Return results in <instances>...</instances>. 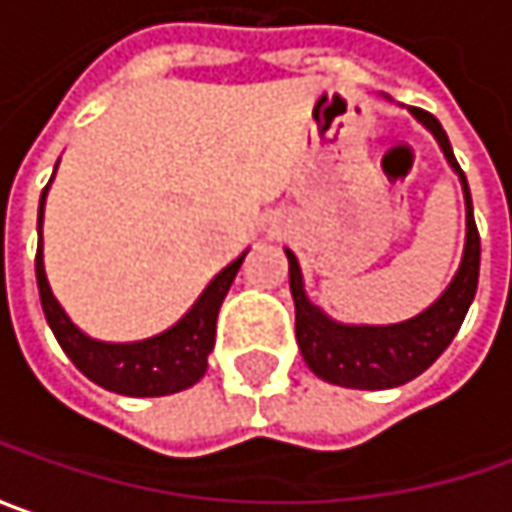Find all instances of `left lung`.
<instances>
[{
    "mask_svg": "<svg viewBox=\"0 0 512 512\" xmlns=\"http://www.w3.org/2000/svg\"><path fill=\"white\" fill-rule=\"evenodd\" d=\"M427 125L441 145L444 157L456 168L467 200V243L456 278L433 306L412 321L392 326H344L329 321L318 306H312L303 292L300 266L292 252L289 257V289L295 298V338L306 367L329 384L352 389H389L401 387L421 375L435 358L450 346L461 329V321L476 298L478 263H481V237L473 217V200L467 189V177L456 163L447 131L424 108H410Z\"/></svg>",
    "mask_w": 512,
    "mask_h": 512,
    "instance_id": "1",
    "label": "left lung"
}]
</instances>
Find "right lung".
<instances>
[{"instance_id":"obj_1","label":"right lung","mask_w":512,"mask_h":512,"mask_svg":"<svg viewBox=\"0 0 512 512\" xmlns=\"http://www.w3.org/2000/svg\"><path fill=\"white\" fill-rule=\"evenodd\" d=\"M45 191L39 197V246H36V286H39V300L45 321L56 335L62 352L74 361V367L91 378L94 384L120 392V395H134V398H154V395H171L180 389H189L197 384L206 367H209V352L214 346V329H217V312L226 298L234 275L243 263L240 255L229 263L217 278L206 286V292L197 298L189 309V315L180 323H174L157 338L137 341V344H102L88 335H82L62 306L51 295V286L45 280V266H42V206H45Z\"/></svg>"}]
</instances>
